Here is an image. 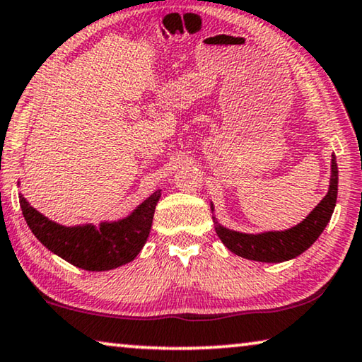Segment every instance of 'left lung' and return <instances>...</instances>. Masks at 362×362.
<instances>
[{
	"mask_svg": "<svg viewBox=\"0 0 362 362\" xmlns=\"http://www.w3.org/2000/svg\"><path fill=\"white\" fill-rule=\"evenodd\" d=\"M336 197H338V165L333 156L328 193L302 223L285 231L247 234L228 230L215 218V230L221 243L238 256L259 262H284L300 256L317 241L333 215ZM213 210L215 206L211 203V211Z\"/></svg>",
	"mask_w": 362,
	"mask_h": 362,
	"instance_id": "8db88e82",
	"label": "left lung"
}]
</instances>
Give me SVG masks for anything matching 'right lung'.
<instances>
[{
    "mask_svg": "<svg viewBox=\"0 0 362 362\" xmlns=\"http://www.w3.org/2000/svg\"><path fill=\"white\" fill-rule=\"evenodd\" d=\"M160 190L147 197L123 220L103 221L98 226H62L39 213L19 193L24 220L35 238L49 251L85 271H111L124 266L141 252L149 238Z\"/></svg>",
    "mask_w": 362,
    "mask_h": 362,
    "instance_id": "add662e5",
    "label": "right lung"
}]
</instances>
